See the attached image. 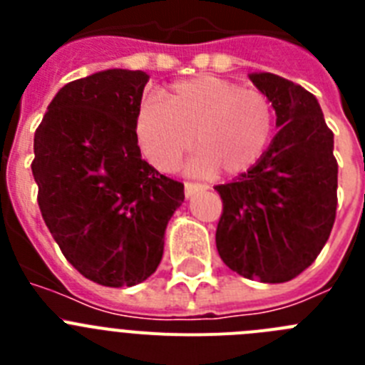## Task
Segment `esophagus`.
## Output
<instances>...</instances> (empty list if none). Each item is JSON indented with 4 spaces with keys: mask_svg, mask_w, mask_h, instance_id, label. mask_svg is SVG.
Wrapping results in <instances>:
<instances>
[{
    "mask_svg": "<svg viewBox=\"0 0 365 365\" xmlns=\"http://www.w3.org/2000/svg\"><path fill=\"white\" fill-rule=\"evenodd\" d=\"M206 188H208V186L202 185V182H186V185H185L186 197H192L193 193L202 192V190H206Z\"/></svg>",
    "mask_w": 365,
    "mask_h": 365,
    "instance_id": "34e87169",
    "label": "esophagus"
}]
</instances>
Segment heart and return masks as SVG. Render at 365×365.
Here are the masks:
<instances>
[{"instance_id":"b5f03b06","label":"heart","mask_w":365,"mask_h":365,"mask_svg":"<svg viewBox=\"0 0 365 365\" xmlns=\"http://www.w3.org/2000/svg\"><path fill=\"white\" fill-rule=\"evenodd\" d=\"M274 131V108L259 89L217 76H195L170 87L166 102L144 98L135 133L144 157L170 172L193 146V172L219 168L225 175L247 172L265 153Z\"/></svg>"}]
</instances>
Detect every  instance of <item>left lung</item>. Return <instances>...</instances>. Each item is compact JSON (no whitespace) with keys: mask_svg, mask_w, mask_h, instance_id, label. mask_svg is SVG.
I'll use <instances>...</instances> for the list:
<instances>
[{"mask_svg":"<svg viewBox=\"0 0 365 365\" xmlns=\"http://www.w3.org/2000/svg\"><path fill=\"white\" fill-rule=\"evenodd\" d=\"M250 80L272 102L279 131L248 172L215 186L222 199L215 245L240 276L285 283L311 267L333 230L334 138L307 89L272 73Z\"/></svg>","mask_w":365,"mask_h":365,"instance_id":"obj_1","label":"left lung"}]
</instances>
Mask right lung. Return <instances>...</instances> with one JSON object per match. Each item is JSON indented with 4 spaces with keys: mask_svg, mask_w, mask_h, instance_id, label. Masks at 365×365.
Masks as SVG:
<instances>
[{
    "mask_svg": "<svg viewBox=\"0 0 365 365\" xmlns=\"http://www.w3.org/2000/svg\"><path fill=\"white\" fill-rule=\"evenodd\" d=\"M150 76L108 69L63 86L34 133L41 217L66 259L104 287L157 270L185 185L140 155L135 115Z\"/></svg>",
    "mask_w": 365,
    "mask_h": 365,
    "instance_id": "right-lung-1",
    "label": "right lung"
}]
</instances>
